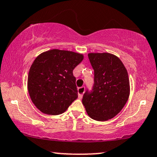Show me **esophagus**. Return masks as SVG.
I'll return each mask as SVG.
<instances>
[{"label": "esophagus", "mask_w": 157, "mask_h": 157, "mask_svg": "<svg viewBox=\"0 0 157 157\" xmlns=\"http://www.w3.org/2000/svg\"><path fill=\"white\" fill-rule=\"evenodd\" d=\"M85 87H80L77 89V92H78V97L79 98H82L83 93H85Z\"/></svg>", "instance_id": "obj_1"}]
</instances>
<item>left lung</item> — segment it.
Here are the masks:
<instances>
[{"mask_svg": "<svg viewBox=\"0 0 157 157\" xmlns=\"http://www.w3.org/2000/svg\"><path fill=\"white\" fill-rule=\"evenodd\" d=\"M94 70V85L82 97V104L90 118L106 121L114 117L128 101L130 81L122 61L109 53H90Z\"/></svg>", "mask_w": 157, "mask_h": 157, "instance_id": "8db88e82", "label": "left lung"}]
</instances>
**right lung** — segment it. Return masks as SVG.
Returning <instances> with one entry per match:
<instances>
[{"label": "right lung", "instance_id": "1", "mask_svg": "<svg viewBox=\"0 0 157 157\" xmlns=\"http://www.w3.org/2000/svg\"><path fill=\"white\" fill-rule=\"evenodd\" d=\"M83 57L73 51L52 49L35 59L29 69L27 89L32 101L41 112L61 114L77 98L73 69Z\"/></svg>", "mask_w": 157, "mask_h": 157}]
</instances>
